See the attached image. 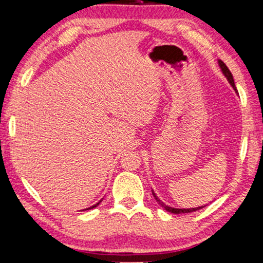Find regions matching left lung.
<instances>
[{
	"mask_svg": "<svg viewBox=\"0 0 263 263\" xmlns=\"http://www.w3.org/2000/svg\"><path fill=\"white\" fill-rule=\"evenodd\" d=\"M218 63H219V66H220L221 71H223V73L225 75V77H227L228 81H229V82H230V84L232 86V88H234V89L236 90V93H237V89H236L235 81H234V77H232V73H231V71H230V70H229L228 66L225 65V63H224V62L218 61ZM153 195H154L155 200H156V201L158 202V205H160L161 207H163V209H164L165 211H168V212H170V213H175V214H180V213H190V212H195V211H198V210L202 209V207H205V206H201V207H195V209H175V207L167 206V205L164 204L163 201L160 200V199L157 198V195L154 193V191H153Z\"/></svg>",
	"mask_w": 263,
	"mask_h": 263,
	"instance_id": "1",
	"label": "left lung"
}]
</instances>
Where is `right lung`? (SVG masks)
Returning a JSON list of instances; mask_svg holds the SVG:
<instances>
[{
  "instance_id": "add662e5",
  "label": "right lung",
  "mask_w": 263,
  "mask_h": 263,
  "mask_svg": "<svg viewBox=\"0 0 263 263\" xmlns=\"http://www.w3.org/2000/svg\"><path fill=\"white\" fill-rule=\"evenodd\" d=\"M100 202H101V200H100V201L98 202V204H95L94 206H91V207H89V209H86V210H91V209H94V207H96V206H98V205L100 204Z\"/></svg>"
}]
</instances>
